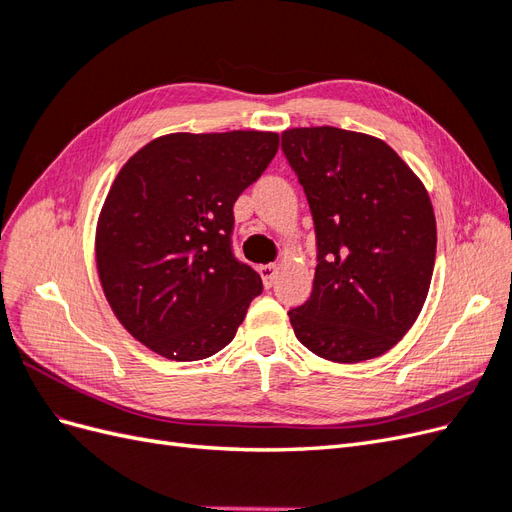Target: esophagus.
<instances>
[{
    "label": "esophagus",
    "instance_id": "34e87169",
    "mask_svg": "<svg viewBox=\"0 0 512 512\" xmlns=\"http://www.w3.org/2000/svg\"><path fill=\"white\" fill-rule=\"evenodd\" d=\"M258 271H260V277H262V282H265V286L271 288L273 282H275V277H277V267L275 265H262Z\"/></svg>",
    "mask_w": 512,
    "mask_h": 512
}]
</instances>
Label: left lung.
Instances as JSON below:
<instances>
[{
  "mask_svg": "<svg viewBox=\"0 0 512 512\" xmlns=\"http://www.w3.org/2000/svg\"><path fill=\"white\" fill-rule=\"evenodd\" d=\"M282 151L299 177L316 230L309 299L288 312L299 342L335 363L391 350L427 299L436 215L425 185L380 138L292 128Z\"/></svg>",
  "mask_w": 512,
  "mask_h": 512,
  "instance_id": "1",
  "label": "left lung"
}]
</instances>
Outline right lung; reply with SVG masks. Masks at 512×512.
Instances as JSON below:
<instances>
[{
  "label": "right lung",
  "instance_id": "add662e5",
  "mask_svg": "<svg viewBox=\"0 0 512 512\" xmlns=\"http://www.w3.org/2000/svg\"><path fill=\"white\" fill-rule=\"evenodd\" d=\"M275 132H177L123 164L100 211L98 275L138 342L200 361L235 337L260 275L232 254L235 200L275 158Z\"/></svg>",
  "mask_w": 512,
  "mask_h": 512
}]
</instances>
